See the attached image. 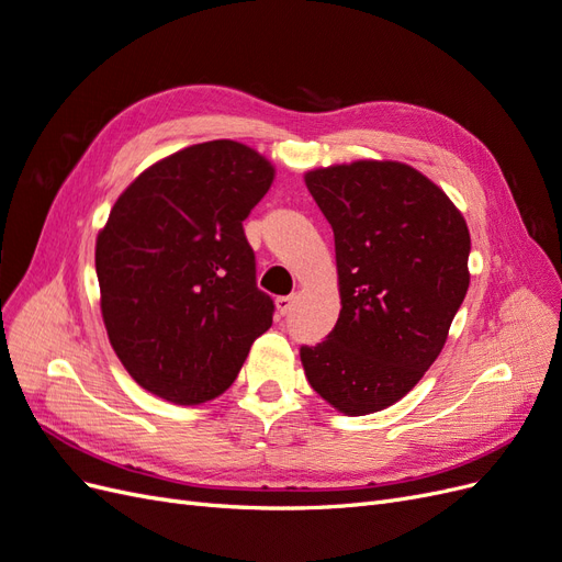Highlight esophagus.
Masks as SVG:
<instances>
[{
    "instance_id": "obj_1",
    "label": "esophagus",
    "mask_w": 562,
    "mask_h": 562,
    "mask_svg": "<svg viewBox=\"0 0 562 562\" xmlns=\"http://www.w3.org/2000/svg\"><path fill=\"white\" fill-rule=\"evenodd\" d=\"M293 302H295V297H293V295H281V297H277V310H279V314H281V316H288V314H291V310H293Z\"/></svg>"
}]
</instances>
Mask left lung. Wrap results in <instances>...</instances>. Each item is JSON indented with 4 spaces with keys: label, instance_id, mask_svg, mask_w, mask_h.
I'll return each instance as SVG.
<instances>
[{
    "label": "left lung",
    "instance_id": "1",
    "mask_svg": "<svg viewBox=\"0 0 562 562\" xmlns=\"http://www.w3.org/2000/svg\"><path fill=\"white\" fill-rule=\"evenodd\" d=\"M304 182L333 227L342 297L326 339L300 347L304 375L339 413H378L443 349L469 291L471 236L446 192L413 166L353 161Z\"/></svg>",
    "mask_w": 562,
    "mask_h": 562
}]
</instances>
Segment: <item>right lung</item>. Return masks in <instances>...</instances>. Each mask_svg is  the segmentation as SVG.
I'll return each instance as SVG.
<instances>
[{"mask_svg":"<svg viewBox=\"0 0 562 562\" xmlns=\"http://www.w3.org/2000/svg\"><path fill=\"white\" fill-rule=\"evenodd\" d=\"M274 180L258 151L211 140L149 166L95 241L110 342L143 389L178 405L223 394L274 300L255 281L244 220Z\"/></svg>","mask_w":562,"mask_h":562,"instance_id":"add662e5","label":"right lung"}]
</instances>
